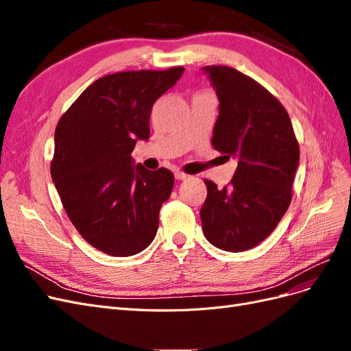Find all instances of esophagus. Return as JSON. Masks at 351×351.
Listing matches in <instances>:
<instances>
[{
  "instance_id": "34e87169",
  "label": "esophagus",
  "mask_w": 351,
  "mask_h": 351,
  "mask_svg": "<svg viewBox=\"0 0 351 351\" xmlns=\"http://www.w3.org/2000/svg\"><path fill=\"white\" fill-rule=\"evenodd\" d=\"M174 177H176V180H187L189 178V176L184 174L183 171H176Z\"/></svg>"
}]
</instances>
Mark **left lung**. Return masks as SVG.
I'll list each match as a JSON object with an SVG mask.
<instances>
[{"instance_id": "left-lung-1", "label": "left lung", "mask_w": 351, "mask_h": 351, "mask_svg": "<svg viewBox=\"0 0 351 351\" xmlns=\"http://www.w3.org/2000/svg\"><path fill=\"white\" fill-rule=\"evenodd\" d=\"M204 71L219 101L212 146L236 158L237 169L224 189L205 180L202 228L221 250H249L271 234L289 209L299 143L285 108L262 84L227 66Z\"/></svg>"}]
</instances>
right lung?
<instances>
[{"mask_svg": "<svg viewBox=\"0 0 351 351\" xmlns=\"http://www.w3.org/2000/svg\"><path fill=\"white\" fill-rule=\"evenodd\" d=\"M183 71L108 74L84 89L57 124L52 182L80 236L110 256H132L156 236L174 176L134 165L130 154L137 141L149 139L152 105Z\"/></svg>", "mask_w": 351, "mask_h": 351, "instance_id": "right-lung-1", "label": "right lung"}]
</instances>
